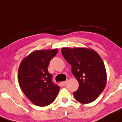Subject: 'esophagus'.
Here are the masks:
<instances>
[{"instance_id":"1","label":"esophagus","mask_w":122,"mask_h":122,"mask_svg":"<svg viewBox=\"0 0 122 122\" xmlns=\"http://www.w3.org/2000/svg\"><path fill=\"white\" fill-rule=\"evenodd\" d=\"M66 82H67V81H65L61 82H60V84H61V85H62V86H65V84H66Z\"/></svg>"}]
</instances>
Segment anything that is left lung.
<instances>
[{"mask_svg":"<svg viewBox=\"0 0 122 122\" xmlns=\"http://www.w3.org/2000/svg\"><path fill=\"white\" fill-rule=\"evenodd\" d=\"M61 52L79 83L78 90L73 93L76 101L85 104L97 99L104 90L107 79L101 57L93 50L85 48L65 47Z\"/></svg>","mask_w":122,"mask_h":122,"instance_id":"obj_1","label":"left lung"}]
</instances>
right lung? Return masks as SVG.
Instances as JSON below:
<instances>
[{"instance_id":"add662e5","label":"right lung","mask_w":122,"mask_h":122,"mask_svg":"<svg viewBox=\"0 0 122 122\" xmlns=\"http://www.w3.org/2000/svg\"><path fill=\"white\" fill-rule=\"evenodd\" d=\"M58 51H33L19 66L18 81L20 88L27 98L37 106H46L52 103L60 89L52 82V75L47 68Z\"/></svg>"}]
</instances>
